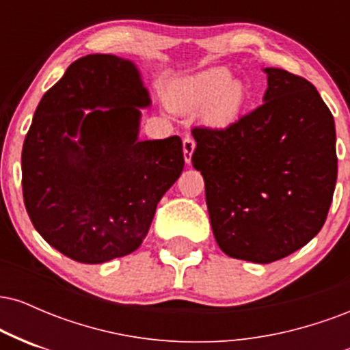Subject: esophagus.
I'll list each match as a JSON object with an SVG mask.
<instances>
[{"label": "esophagus", "mask_w": 350, "mask_h": 350, "mask_svg": "<svg viewBox=\"0 0 350 350\" xmlns=\"http://www.w3.org/2000/svg\"><path fill=\"white\" fill-rule=\"evenodd\" d=\"M196 150V142L191 138V136H186L183 139V152H184V161L186 164H191L192 161V152Z\"/></svg>", "instance_id": "esophagus-1"}]
</instances>
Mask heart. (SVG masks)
Segmentation results:
<instances>
[{
  "mask_svg": "<svg viewBox=\"0 0 350 350\" xmlns=\"http://www.w3.org/2000/svg\"><path fill=\"white\" fill-rule=\"evenodd\" d=\"M172 108L196 111L204 108V116L212 124H227L235 118L243 102V87L224 69H211L178 80L171 88Z\"/></svg>",
  "mask_w": 350,
  "mask_h": 350,
  "instance_id": "1",
  "label": "heart"
}]
</instances>
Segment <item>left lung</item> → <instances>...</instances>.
Segmentation results:
<instances>
[{
  "instance_id": "1",
  "label": "left lung",
  "mask_w": 350,
  "mask_h": 350,
  "mask_svg": "<svg viewBox=\"0 0 350 350\" xmlns=\"http://www.w3.org/2000/svg\"><path fill=\"white\" fill-rule=\"evenodd\" d=\"M263 70L262 105L224 130H192L217 243L253 263L276 262L314 239L337 179L334 118L314 85Z\"/></svg>"
}]
</instances>
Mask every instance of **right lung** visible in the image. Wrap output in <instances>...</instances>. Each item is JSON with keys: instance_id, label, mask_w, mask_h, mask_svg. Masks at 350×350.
I'll list each match as a JSON object with an SVG mask.
<instances>
[{"instance_id": "1", "label": "right lung", "mask_w": 350, "mask_h": 350, "mask_svg": "<svg viewBox=\"0 0 350 350\" xmlns=\"http://www.w3.org/2000/svg\"><path fill=\"white\" fill-rule=\"evenodd\" d=\"M151 105L131 60L90 54L44 94L23 144V198L36 230L80 263L135 252L184 170L179 136L139 142Z\"/></svg>"}]
</instances>
